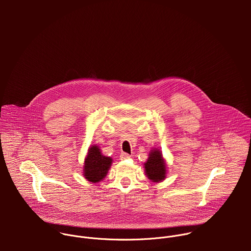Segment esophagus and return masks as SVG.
I'll use <instances>...</instances> for the list:
<instances>
[{
  "label": "esophagus",
  "instance_id": "34e87169",
  "mask_svg": "<svg viewBox=\"0 0 251 251\" xmlns=\"http://www.w3.org/2000/svg\"><path fill=\"white\" fill-rule=\"evenodd\" d=\"M131 156L129 155V154H127V153H122L121 155H120V159L121 160H126V159H129Z\"/></svg>",
  "mask_w": 251,
  "mask_h": 251
}]
</instances>
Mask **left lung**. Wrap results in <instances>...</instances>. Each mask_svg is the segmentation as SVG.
I'll return each mask as SVG.
<instances>
[{"label": "left lung", "instance_id": "obj_1", "mask_svg": "<svg viewBox=\"0 0 251 251\" xmlns=\"http://www.w3.org/2000/svg\"><path fill=\"white\" fill-rule=\"evenodd\" d=\"M145 174L150 181L154 183L162 182L167 175V166L163 155L159 149H153L149 153V158L144 164Z\"/></svg>", "mask_w": 251, "mask_h": 251}]
</instances>
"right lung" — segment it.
I'll return each mask as SVG.
<instances>
[{
    "instance_id": "obj_1",
    "label": "right lung",
    "mask_w": 251,
    "mask_h": 251,
    "mask_svg": "<svg viewBox=\"0 0 251 251\" xmlns=\"http://www.w3.org/2000/svg\"><path fill=\"white\" fill-rule=\"evenodd\" d=\"M112 158L101 154L97 145H93L88 149L84 161L83 176L91 183H98L106 176L112 164Z\"/></svg>"
}]
</instances>
